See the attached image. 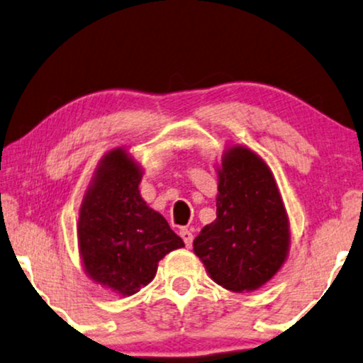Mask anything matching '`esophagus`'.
Segmentation results:
<instances>
[{
  "label": "esophagus",
  "instance_id": "esophagus-1",
  "mask_svg": "<svg viewBox=\"0 0 363 363\" xmlns=\"http://www.w3.org/2000/svg\"><path fill=\"white\" fill-rule=\"evenodd\" d=\"M180 236H182V240L185 241L186 247H190L191 242H193V233H191L190 230H188V228H182V230H180Z\"/></svg>",
  "mask_w": 363,
  "mask_h": 363
}]
</instances>
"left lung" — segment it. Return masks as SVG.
Segmentation results:
<instances>
[{
  "label": "left lung",
  "instance_id": "8db88e82",
  "mask_svg": "<svg viewBox=\"0 0 363 363\" xmlns=\"http://www.w3.org/2000/svg\"><path fill=\"white\" fill-rule=\"evenodd\" d=\"M216 220L203 228L193 251L216 284L228 291L264 286L289 251V220L264 160L231 147L218 168Z\"/></svg>",
  "mask_w": 363,
  "mask_h": 363
}]
</instances>
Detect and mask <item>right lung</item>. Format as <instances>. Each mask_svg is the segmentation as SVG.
Segmentation results:
<instances>
[{"mask_svg":"<svg viewBox=\"0 0 363 363\" xmlns=\"http://www.w3.org/2000/svg\"><path fill=\"white\" fill-rule=\"evenodd\" d=\"M142 170L122 148L108 152L84 196L77 238L82 264L97 284L132 296L155 277L158 261L182 238L138 191Z\"/></svg>","mask_w":363,"mask_h":363,"instance_id":"right-lung-1","label":"right lung"}]
</instances>
